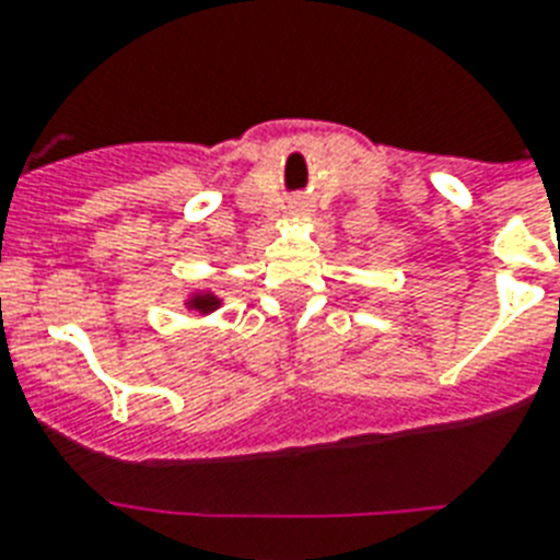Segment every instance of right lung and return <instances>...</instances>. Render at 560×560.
Masks as SVG:
<instances>
[{
    "mask_svg": "<svg viewBox=\"0 0 560 560\" xmlns=\"http://www.w3.org/2000/svg\"><path fill=\"white\" fill-rule=\"evenodd\" d=\"M218 305L220 299L214 296V293H194V296L188 299V307H191V311H200V314H209V311H214Z\"/></svg>",
    "mask_w": 560,
    "mask_h": 560,
    "instance_id": "obj_1",
    "label": "right lung"
}]
</instances>
